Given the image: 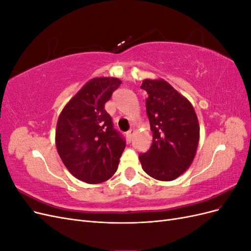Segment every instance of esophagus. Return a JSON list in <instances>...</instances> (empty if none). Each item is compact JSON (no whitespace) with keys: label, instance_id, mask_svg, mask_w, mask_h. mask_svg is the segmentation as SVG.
Instances as JSON below:
<instances>
[{"label":"esophagus","instance_id":"34e87169","mask_svg":"<svg viewBox=\"0 0 251 251\" xmlns=\"http://www.w3.org/2000/svg\"><path fill=\"white\" fill-rule=\"evenodd\" d=\"M134 133H135V130H134V128H130V130H128V131L126 132V137L128 138V140H131V139H132Z\"/></svg>","mask_w":251,"mask_h":251}]
</instances>
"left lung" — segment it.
Wrapping results in <instances>:
<instances>
[{
  "label": "left lung",
  "instance_id": "left-lung-1",
  "mask_svg": "<svg viewBox=\"0 0 251 251\" xmlns=\"http://www.w3.org/2000/svg\"><path fill=\"white\" fill-rule=\"evenodd\" d=\"M147 114L153 142L139 155L142 169L151 177L172 181L192 164L198 148V117L187 98L163 79H144Z\"/></svg>",
  "mask_w": 251,
  "mask_h": 251
}]
</instances>
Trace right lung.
Returning <instances> with one entry per match:
<instances>
[{
  "label": "right lung",
  "mask_w": 251,
  "mask_h": 251,
  "mask_svg": "<svg viewBox=\"0 0 251 251\" xmlns=\"http://www.w3.org/2000/svg\"><path fill=\"white\" fill-rule=\"evenodd\" d=\"M120 83L116 77L92 78L65 105L57 119V153L68 171L86 183L110 179L126 148L124 137L104 110V103Z\"/></svg>",
  "instance_id": "add662e5"
}]
</instances>
